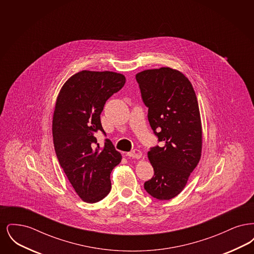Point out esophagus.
Instances as JSON below:
<instances>
[{
	"label": "esophagus",
	"instance_id": "34e87169",
	"mask_svg": "<svg viewBox=\"0 0 254 254\" xmlns=\"http://www.w3.org/2000/svg\"><path fill=\"white\" fill-rule=\"evenodd\" d=\"M127 155L128 157L134 158V159H140L142 157V152L139 149H133L130 152H127Z\"/></svg>",
	"mask_w": 254,
	"mask_h": 254
}]
</instances>
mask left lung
Listing matches in <instances>:
<instances>
[{
  "label": "left lung",
  "instance_id": "obj_1",
  "mask_svg": "<svg viewBox=\"0 0 254 254\" xmlns=\"http://www.w3.org/2000/svg\"><path fill=\"white\" fill-rule=\"evenodd\" d=\"M147 119L159 142L147 157L154 169L145 183L146 192L169 200L185 189L198 165L203 144L202 123L193 86L179 70L170 67L146 69L136 74Z\"/></svg>",
  "mask_w": 254,
  "mask_h": 254
}]
</instances>
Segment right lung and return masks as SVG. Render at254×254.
Wrapping results in <instances>:
<instances>
[{"label":"right lung","instance_id":"obj_1","mask_svg":"<svg viewBox=\"0 0 254 254\" xmlns=\"http://www.w3.org/2000/svg\"><path fill=\"white\" fill-rule=\"evenodd\" d=\"M126 77L112 71L82 70L62 86L52 120L54 148L67 179L86 203H96L111 190L110 173L122 160L109 139L100 146V115L109 97L118 92Z\"/></svg>","mask_w":254,"mask_h":254}]
</instances>
